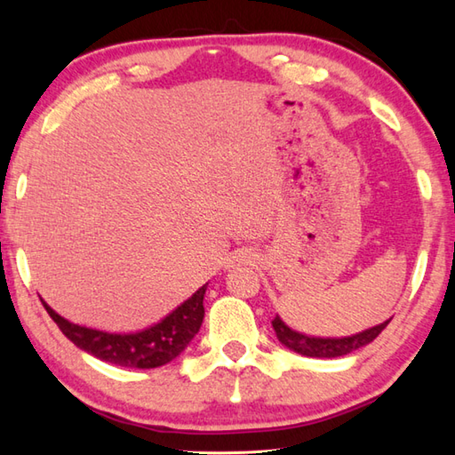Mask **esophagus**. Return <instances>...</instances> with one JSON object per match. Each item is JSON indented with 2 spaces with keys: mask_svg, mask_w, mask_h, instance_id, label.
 <instances>
[{
  "mask_svg": "<svg viewBox=\"0 0 455 455\" xmlns=\"http://www.w3.org/2000/svg\"><path fill=\"white\" fill-rule=\"evenodd\" d=\"M254 259V254L250 252V250H235L233 254H230V264H250Z\"/></svg>",
  "mask_w": 455,
  "mask_h": 455,
  "instance_id": "1",
  "label": "esophagus"
}]
</instances>
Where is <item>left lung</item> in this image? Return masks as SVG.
I'll use <instances>...</instances> for the list:
<instances>
[{
  "mask_svg": "<svg viewBox=\"0 0 455 455\" xmlns=\"http://www.w3.org/2000/svg\"><path fill=\"white\" fill-rule=\"evenodd\" d=\"M387 324L389 321H385L373 328H367V331L360 334H354L347 338H313V336H305L291 331V328H289L277 315L272 321V326L279 338V342L285 344L289 350H293L301 355H308V357H338V355L352 354L357 350V347L373 342Z\"/></svg>",
  "mask_w": 455,
  "mask_h": 455,
  "instance_id": "obj_1",
  "label": "left lung"
}]
</instances>
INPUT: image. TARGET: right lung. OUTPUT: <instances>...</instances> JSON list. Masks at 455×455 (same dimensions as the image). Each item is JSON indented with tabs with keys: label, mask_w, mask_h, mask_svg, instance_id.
<instances>
[{
	"label": "right lung",
	"mask_w": 455,
	"mask_h": 455,
	"mask_svg": "<svg viewBox=\"0 0 455 455\" xmlns=\"http://www.w3.org/2000/svg\"><path fill=\"white\" fill-rule=\"evenodd\" d=\"M205 291L207 283L193 293L186 303H181L176 311L164 318L162 323L134 334H109L74 324L54 313L44 301L43 305L62 334L78 346L80 350L100 357L108 363L152 370V367H160L176 360L193 340V336L199 332L203 316H205V307H203Z\"/></svg>",
	"instance_id": "add662e5"
}]
</instances>
